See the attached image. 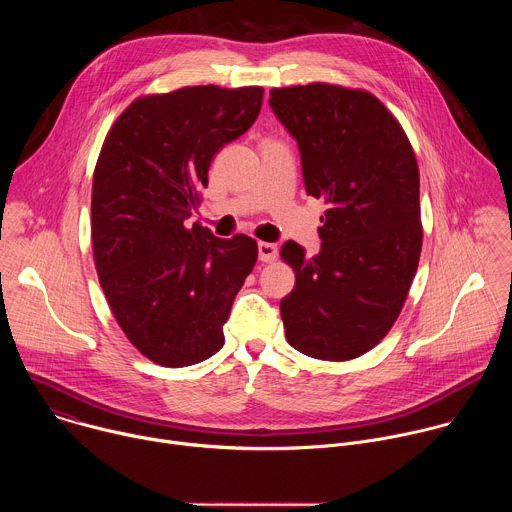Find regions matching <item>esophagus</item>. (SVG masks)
<instances>
[{
	"mask_svg": "<svg viewBox=\"0 0 512 512\" xmlns=\"http://www.w3.org/2000/svg\"><path fill=\"white\" fill-rule=\"evenodd\" d=\"M277 245L273 243H259V259L263 263H269V261H275L277 259Z\"/></svg>",
	"mask_w": 512,
	"mask_h": 512,
	"instance_id": "esophagus-1",
	"label": "esophagus"
}]
</instances>
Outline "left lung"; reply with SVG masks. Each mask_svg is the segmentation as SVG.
Wrapping results in <instances>:
<instances>
[{"label": "left lung", "mask_w": 512, "mask_h": 512, "mask_svg": "<svg viewBox=\"0 0 512 512\" xmlns=\"http://www.w3.org/2000/svg\"><path fill=\"white\" fill-rule=\"evenodd\" d=\"M296 137L306 192L328 210L318 255L287 241L296 285L279 304L287 342L320 360H350L393 328L417 271L419 168L395 115L369 91L312 83L271 89Z\"/></svg>", "instance_id": "left-lung-1"}]
</instances>
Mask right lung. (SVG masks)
<instances>
[{
  "label": "right lung",
  "mask_w": 512,
  "mask_h": 512,
  "mask_svg": "<svg viewBox=\"0 0 512 512\" xmlns=\"http://www.w3.org/2000/svg\"><path fill=\"white\" fill-rule=\"evenodd\" d=\"M261 103V87L145 95L103 141L91 198L99 283L127 340L162 367L223 348V324L255 267V239H218L186 218L214 154L255 123Z\"/></svg>",
  "instance_id": "1"
}]
</instances>
